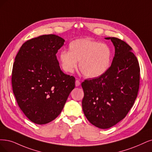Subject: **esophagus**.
<instances>
[{
    "label": "esophagus",
    "instance_id": "obj_1",
    "mask_svg": "<svg viewBox=\"0 0 152 152\" xmlns=\"http://www.w3.org/2000/svg\"><path fill=\"white\" fill-rule=\"evenodd\" d=\"M80 84H81V83H80V81L79 80H76V82H75V85H76V86H79L80 85Z\"/></svg>",
    "mask_w": 152,
    "mask_h": 152
}]
</instances>
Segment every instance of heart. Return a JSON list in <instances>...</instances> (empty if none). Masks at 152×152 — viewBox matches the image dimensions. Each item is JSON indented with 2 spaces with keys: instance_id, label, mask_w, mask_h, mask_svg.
Wrapping results in <instances>:
<instances>
[{
  "instance_id": "1",
  "label": "heart",
  "mask_w": 152,
  "mask_h": 152,
  "mask_svg": "<svg viewBox=\"0 0 152 152\" xmlns=\"http://www.w3.org/2000/svg\"><path fill=\"white\" fill-rule=\"evenodd\" d=\"M112 51L107 44L89 39H77L69 44V51L62 50L59 55L60 65L64 71L72 72L77 67L84 76L96 78L109 69Z\"/></svg>"
}]
</instances>
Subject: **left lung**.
I'll return each instance as SVG.
<instances>
[{
  "label": "left lung",
  "instance_id": "8db88e82",
  "mask_svg": "<svg viewBox=\"0 0 152 152\" xmlns=\"http://www.w3.org/2000/svg\"><path fill=\"white\" fill-rule=\"evenodd\" d=\"M110 39L115 56L104 75L81 83L84 91L82 107L92 125L101 129L111 128L121 121L135 101L140 85V66L132 48L116 37Z\"/></svg>",
  "mask_w": 152,
  "mask_h": 152
}]
</instances>
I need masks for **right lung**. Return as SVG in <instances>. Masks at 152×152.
<instances>
[{"mask_svg":"<svg viewBox=\"0 0 152 152\" xmlns=\"http://www.w3.org/2000/svg\"><path fill=\"white\" fill-rule=\"evenodd\" d=\"M64 41L54 34L40 36L22 44L15 56L13 93L20 110L36 124L57 118L75 87V78L61 70L56 56Z\"/></svg>","mask_w":152,"mask_h":152,"instance_id":"obj_1","label":"right lung"}]
</instances>
